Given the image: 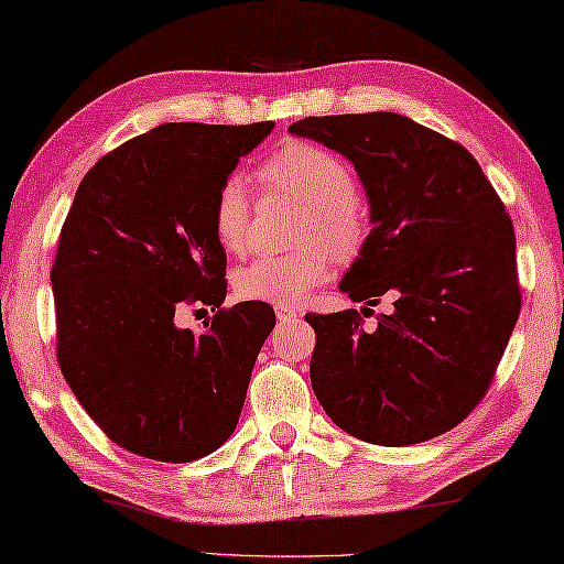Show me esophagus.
Returning a JSON list of instances; mask_svg holds the SVG:
<instances>
[{"label": "esophagus", "mask_w": 564, "mask_h": 564, "mask_svg": "<svg viewBox=\"0 0 564 564\" xmlns=\"http://www.w3.org/2000/svg\"><path fill=\"white\" fill-rule=\"evenodd\" d=\"M275 318H279L281 324H293V322H299V318H301V311L299 308L279 306V308H275Z\"/></svg>", "instance_id": "obj_1"}]
</instances>
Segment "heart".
<instances>
[{
    "mask_svg": "<svg viewBox=\"0 0 564 564\" xmlns=\"http://www.w3.org/2000/svg\"><path fill=\"white\" fill-rule=\"evenodd\" d=\"M260 182L308 207L301 242L308 248L289 256L258 258L235 273V291L246 301L299 306L329 273V253L349 260L367 240V215L357 199L351 166L334 151L304 139L283 141L260 166ZM213 232L228 253H242L250 235V199L240 180H225L213 202Z\"/></svg>",
    "mask_w": 564,
    "mask_h": 564,
    "instance_id": "obj_1",
    "label": "heart"
}]
</instances>
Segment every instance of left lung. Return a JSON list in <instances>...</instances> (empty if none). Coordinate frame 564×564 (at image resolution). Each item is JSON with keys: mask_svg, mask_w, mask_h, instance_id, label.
I'll return each instance as SVG.
<instances>
[{"mask_svg": "<svg viewBox=\"0 0 564 564\" xmlns=\"http://www.w3.org/2000/svg\"><path fill=\"white\" fill-rule=\"evenodd\" d=\"M291 133L355 164L369 202L359 258L339 289L367 306L308 314L311 388L336 425L375 445L456 427L489 390L522 308L517 238L468 151L400 113L308 116Z\"/></svg>", "mask_w": 564, "mask_h": 564, "instance_id": "1", "label": "left lung"}]
</instances>
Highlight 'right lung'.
<instances>
[{
	"label": "right lung",
	"mask_w": 564,
	"mask_h": 564,
	"mask_svg": "<svg viewBox=\"0 0 564 564\" xmlns=\"http://www.w3.org/2000/svg\"><path fill=\"white\" fill-rule=\"evenodd\" d=\"M271 131L162 123L98 159L75 192L50 273L57 365L100 431L137 456L187 464L238 425L275 314L263 301L223 308L213 202ZM195 303L218 308L202 335L173 318Z\"/></svg>",
	"instance_id": "obj_1"
}]
</instances>
